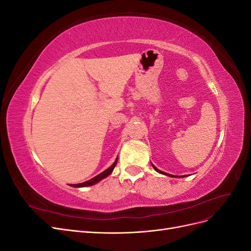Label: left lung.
<instances>
[{"label": "left lung", "instance_id": "left-lung-1", "mask_svg": "<svg viewBox=\"0 0 251 251\" xmlns=\"http://www.w3.org/2000/svg\"><path fill=\"white\" fill-rule=\"evenodd\" d=\"M151 165H153V164H151ZM153 168L155 169V171H157L158 173H160V174H163V175H166V176H170V177H175V176H173V175H170V174H168V173H163L162 171H160V170H158L157 168H156V166H154L153 165Z\"/></svg>", "mask_w": 251, "mask_h": 251}]
</instances>
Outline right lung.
<instances>
[{
    "label": "right lung",
    "instance_id": "1",
    "mask_svg": "<svg viewBox=\"0 0 251 251\" xmlns=\"http://www.w3.org/2000/svg\"><path fill=\"white\" fill-rule=\"evenodd\" d=\"M117 160H118V158L116 159L115 162H114V163L110 166L109 169H107L105 171H103V172H102V173H100V175H97V176H95L94 178L90 179V180H88V181H86V182H82V183H78V184H71V186H73V187H83V186H90V185H93V184L97 183L98 181H100L101 179H103V178H105V177H108L109 175L113 172L114 168H115V166H116Z\"/></svg>",
    "mask_w": 251,
    "mask_h": 251
}]
</instances>
